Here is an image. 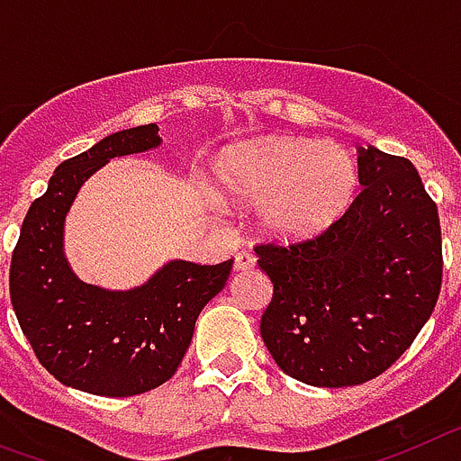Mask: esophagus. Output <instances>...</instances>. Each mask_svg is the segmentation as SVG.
<instances>
[{"label":"esophagus","instance_id":"obj_1","mask_svg":"<svg viewBox=\"0 0 461 461\" xmlns=\"http://www.w3.org/2000/svg\"><path fill=\"white\" fill-rule=\"evenodd\" d=\"M255 267V255L248 253V250H241V253H236L234 259V269L236 271H248Z\"/></svg>","mask_w":461,"mask_h":461}]
</instances>
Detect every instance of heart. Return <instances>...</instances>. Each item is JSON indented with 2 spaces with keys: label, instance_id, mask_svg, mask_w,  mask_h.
Masks as SVG:
<instances>
[{
  "label": "heart",
  "instance_id": "heart-1",
  "mask_svg": "<svg viewBox=\"0 0 461 461\" xmlns=\"http://www.w3.org/2000/svg\"><path fill=\"white\" fill-rule=\"evenodd\" d=\"M215 183L239 202L258 203V225L276 241L315 239L336 225L359 190V167L339 143L264 139L227 150Z\"/></svg>",
  "mask_w": 461,
  "mask_h": 461
}]
</instances>
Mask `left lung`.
<instances>
[{"label": "left lung", "mask_w": 461, "mask_h": 461, "mask_svg": "<svg viewBox=\"0 0 461 461\" xmlns=\"http://www.w3.org/2000/svg\"><path fill=\"white\" fill-rule=\"evenodd\" d=\"M359 194L336 225L297 243L255 246L274 283L264 346L315 387L385 374L429 320L443 280L441 222L411 159L359 148Z\"/></svg>", "instance_id": "obj_1"}]
</instances>
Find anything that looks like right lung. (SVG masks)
Here are the masks:
<instances>
[{"instance_id": "obj_1", "label": "right lung", "mask_w": 461, "mask_h": 461, "mask_svg": "<svg viewBox=\"0 0 461 461\" xmlns=\"http://www.w3.org/2000/svg\"><path fill=\"white\" fill-rule=\"evenodd\" d=\"M155 146L159 127L150 122L64 159L32 202L11 255V303L37 359L59 383L99 397H131L167 383L185 357L202 308L225 287L234 264L176 259L130 292H106L71 274L62 227L78 187L111 158Z\"/></svg>"}]
</instances>
